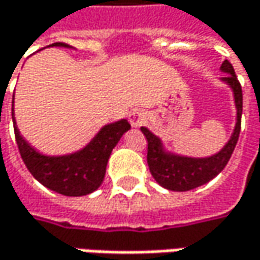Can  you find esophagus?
<instances>
[{
	"label": "esophagus",
	"instance_id": "1",
	"mask_svg": "<svg viewBox=\"0 0 260 260\" xmlns=\"http://www.w3.org/2000/svg\"><path fill=\"white\" fill-rule=\"evenodd\" d=\"M129 122L132 126H141L143 122H144V114L141 110H134L129 113Z\"/></svg>",
	"mask_w": 260,
	"mask_h": 260
}]
</instances>
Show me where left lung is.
Returning <instances> with one entry per match:
<instances>
[{"label":"left lung","instance_id":"left-lung-1","mask_svg":"<svg viewBox=\"0 0 260 260\" xmlns=\"http://www.w3.org/2000/svg\"><path fill=\"white\" fill-rule=\"evenodd\" d=\"M222 71L226 76L222 80L226 82L234 90L235 106H237V125L235 131L229 140V143L217 154L205 159L193 157H181L176 154H167L160 149V140L154 137L147 128H141L147 140V164L153 178L165 189L186 192L195 187H200L207 181L216 177L229 162L234 149L238 143L240 131H241V114H243V90L238 82L234 67L229 60L222 63Z\"/></svg>","mask_w":260,"mask_h":260}]
</instances>
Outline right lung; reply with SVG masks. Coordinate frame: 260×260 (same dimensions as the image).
Returning <instances> with one entry per match:
<instances>
[{
  "label": "right lung",
  "mask_w": 260,
  "mask_h": 260,
  "mask_svg": "<svg viewBox=\"0 0 260 260\" xmlns=\"http://www.w3.org/2000/svg\"><path fill=\"white\" fill-rule=\"evenodd\" d=\"M52 46L68 47L65 43H55ZM129 128L126 119L107 125L82 152L60 157H47L37 153L20 137L16 123L14 137L26 168L43 186L65 197H83L101 186L111 150Z\"/></svg>",
  "instance_id": "add662e5"
}]
</instances>
